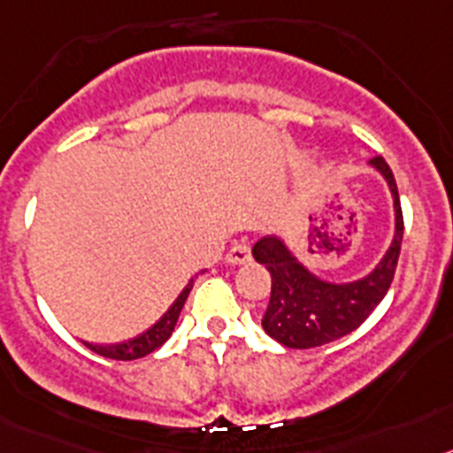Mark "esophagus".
Returning <instances> with one entry per match:
<instances>
[{
  "instance_id": "1",
  "label": "esophagus",
  "mask_w": 453,
  "mask_h": 453,
  "mask_svg": "<svg viewBox=\"0 0 453 453\" xmlns=\"http://www.w3.org/2000/svg\"><path fill=\"white\" fill-rule=\"evenodd\" d=\"M250 257H252L250 246H248L246 242H236V243H232V248H230V250H227L226 259L230 264H234V266H239V264H248V262H250Z\"/></svg>"
}]
</instances>
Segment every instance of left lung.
Returning a JSON list of instances; mask_svg holds the SVG:
<instances>
[{
	"mask_svg": "<svg viewBox=\"0 0 453 453\" xmlns=\"http://www.w3.org/2000/svg\"><path fill=\"white\" fill-rule=\"evenodd\" d=\"M370 166L384 176L393 194L395 234L381 262L368 275L354 282H327L313 275L280 236H264L252 246V257L271 273V300L262 327L277 343L293 349L332 343L354 332L388 293L402 250L404 219L390 166L381 156H374Z\"/></svg>",
	"mask_w": 453,
	"mask_h": 453,
	"instance_id": "obj_1",
	"label": "left lung"
}]
</instances>
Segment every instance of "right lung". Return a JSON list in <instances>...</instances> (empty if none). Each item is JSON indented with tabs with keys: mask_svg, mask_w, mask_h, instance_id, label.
<instances>
[{
	"mask_svg": "<svg viewBox=\"0 0 453 453\" xmlns=\"http://www.w3.org/2000/svg\"><path fill=\"white\" fill-rule=\"evenodd\" d=\"M191 287H194V277H191L189 282H187V287L182 288L180 296L176 297V303L166 309L165 316H162L160 320L153 325V327H149L144 334H140V336L130 338V341H124V343H117V345L88 343V348L105 358H115V361H133V358L146 357V354H150L153 349L160 348L166 338L171 336V332H173V327H176V323H178V316H180L182 307H185V300H187V296H189Z\"/></svg>",
	"mask_w": 453,
	"mask_h": 453,
	"instance_id": "1",
	"label": "right lung"
}]
</instances>
